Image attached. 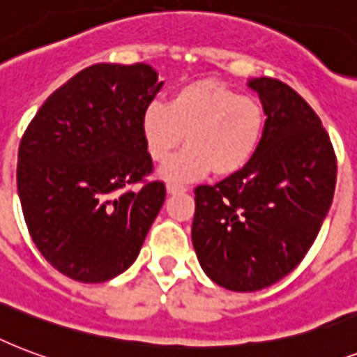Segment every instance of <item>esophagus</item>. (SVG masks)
<instances>
[{
    "instance_id": "34e87169",
    "label": "esophagus",
    "mask_w": 357,
    "mask_h": 357,
    "mask_svg": "<svg viewBox=\"0 0 357 357\" xmlns=\"http://www.w3.org/2000/svg\"><path fill=\"white\" fill-rule=\"evenodd\" d=\"M167 192H169V193H184V192H188V188L181 186V184H175V182H169V184H167Z\"/></svg>"
}]
</instances>
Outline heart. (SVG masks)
<instances>
[{"instance_id":"b5f03b06","label":"heart","mask_w":357,"mask_h":357,"mask_svg":"<svg viewBox=\"0 0 357 357\" xmlns=\"http://www.w3.org/2000/svg\"><path fill=\"white\" fill-rule=\"evenodd\" d=\"M266 130V113L257 98L227 85L201 79L178 87L169 104L151 102L141 115V134L149 156L165 162L184 134L188 147L165 165V178L186 181L238 173L255 158Z\"/></svg>"}]
</instances>
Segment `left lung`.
Masks as SVG:
<instances>
[{
  "instance_id": "left-lung-1",
  "label": "left lung",
  "mask_w": 357,
  "mask_h": 357,
  "mask_svg": "<svg viewBox=\"0 0 357 357\" xmlns=\"http://www.w3.org/2000/svg\"><path fill=\"white\" fill-rule=\"evenodd\" d=\"M266 130L244 169L195 188L193 250L214 283L253 292L278 283L307 255L333 201L337 156L314 109L273 78L250 82Z\"/></svg>"
}]
</instances>
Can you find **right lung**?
<instances>
[{"mask_svg":"<svg viewBox=\"0 0 357 357\" xmlns=\"http://www.w3.org/2000/svg\"><path fill=\"white\" fill-rule=\"evenodd\" d=\"M160 89L145 63L91 65L46 98L22 135L16 184L27 231L66 278L104 283L139 255L165 201L164 182L147 178L141 134Z\"/></svg>","mask_w":357,"mask_h":357,"instance_id":"add662e5","label":"right lung"}]
</instances>
